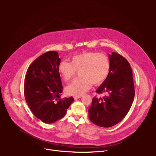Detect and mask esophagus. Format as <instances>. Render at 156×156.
Returning a JSON list of instances; mask_svg holds the SVG:
<instances>
[{
  "label": "esophagus",
  "mask_w": 156,
  "mask_h": 156,
  "mask_svg": "<svg viewBox=\"0 0 156 156\" xmlns=\"http://www.w3.org/2000/svg\"><path fill=\"white\" fill-rule=\"evenodd\" d=\"M81 97V95H76V96H74V99H75V100H76L78 99H80Z\"/></svg>",
  "instance_id": "1"
}]
</instances>
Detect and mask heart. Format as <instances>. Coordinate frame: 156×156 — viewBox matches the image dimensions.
Segmentation results:
<instances>
[{"mask_svg": "<svg viewBox=\"0 0 156 156\" xmlns=\"http://www.w3.org/2000/svg\"><path fill=\"white\" fill-rule=\"evenodd\" d=\"M111 68L109 57L102 53L83 52L73 55L70 62L61 61L58 72L65 81H69L78 71L80 77L74 80L66 92L71 95H81L91 88L92 83L99 85L108 78Z\"/></svg>", "mask_w": 156, "mask_h": 156, "instance_id": "obj_1", "label": "heart"}]
</instances>
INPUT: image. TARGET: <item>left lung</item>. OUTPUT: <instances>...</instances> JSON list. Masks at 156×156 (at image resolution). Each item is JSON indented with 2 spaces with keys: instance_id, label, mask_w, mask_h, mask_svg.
I'll return each mask as SVG.
<instances>
[{
  "instance_id": "1",
  "label": "left lung",
  "mask_w": 156,
  "mask_h": 156,
  "mask_svg": "<svg viewBox=\"0 0 156 156\" xmlns=\"http://www.w3.org/2000/svg\"><path fill=\"white\" fill-rule=\"evenodd\" d=\"M109 74L96 90L103 97L93 98L88 117L95 125L108 128L118 124L132 107L135 97L133 73L128 61L119 54L109 55Z\"/></svg>"
}]
</instances>
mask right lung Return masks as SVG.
Here are the masks:
<instances>
[{
  "instance_id": "1",
  "label": "right lung",
  "mask_w": 156,
  "mask_h": 156,
  "mask_svg": "<svg viewBox=\"0 0 156 156\" xmlns=\"http://www.w3.org/2000/svg\"><path fill=\"white\" fill-rule=\"evenodd\" d=\"M61 62L56 51H48L33 62L27 71L24 94L33 114L45 123L62 118L73 102V97L61 99L63 87L58 72Z\"/></svg>"
}]
</instances>
